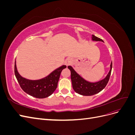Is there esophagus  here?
Here are the masks:
<instances>
[{"label": "esophagus", "instance_id": "1", "mask_svg": "<svg viewBox=\"0 0 135 135\" xmlns=\"http://www.w3.org/2000/svg\"><path fill=\"white\" fill-rule=\"evenodd\" d=\"M73 62V60L71 58H67L66 60H65V65H66V66H68V65H70Z\"/></svg>", "mask_w": 135, "mask_h": 135}]
</instances>
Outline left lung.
I'll return each instance as SVG.
<instances>
[{"label":"left lung","mask_w":135,"mask_h":135,"mask_svg":"<svg viewBox=\"0 0 135 135\" xmlns=\"http://www.w3.org/2000/svg\"><path fill=\"white\" fill-rule=\"evenodd\" d=\"M92 38L93 40H95V41L103 42L101 39L94 35H92ZM68 69L71 71L72 86L74 90L76 93L81 95L92 96L101 91L107 85L112 72V62L110 65V70L105 78L96 83H91L84 80L78 74H77L71 66H69Z\"/></svg>","instance_id":"obj_1"}]
</instances>
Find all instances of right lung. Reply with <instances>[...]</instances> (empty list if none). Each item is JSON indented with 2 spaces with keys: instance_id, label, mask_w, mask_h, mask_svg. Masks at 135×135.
Wrapping results in <instances>:
<instances>
[{
  "instance_id": "right-lung-1",
  "label": "right lung",
  "mask_w": 135,
  "mask_h": 135,
  "mask_svg": "<svg viewBox=\"0 0 135 135\" xmlns=\"http://www.w3.org/2000/svg\"><path fill=\"white\" fill-rule=\"evenodd\" d=\"M66 68V65L56 69L44 78L39 80H28L19 74L15 64V74L20 87L28 95L38 99H43L51 95L57 87L61 73Z\"/></svg>"
}]
</instances>
